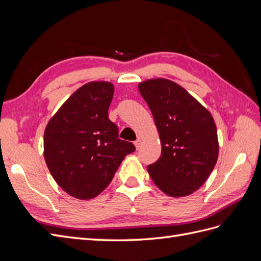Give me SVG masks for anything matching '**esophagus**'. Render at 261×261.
Segmentation results:
<instances>
[{
  "label": "esophagus",
  "instance_id": "1",
  "mask_svg": "<svg viewBox=\"0 0 261 261\" xmlns=\"http://www.w3.org/2000/svg\"><path fill=\"white\" fill-rule=\"evenodd\" d=\"M134 144H135L136 148L138 149V148L140 147V145H141V140H140V139H137V140H135V141H134Z\"/></svg>",
  "mask_w": 261,
  "mask_h": 261
}]
</instances>
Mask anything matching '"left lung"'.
Instances as JSON below:
<instances>
[{
	"label": "left lung",
	"mask_w": 261,
	"mask_h": 261,
	"mask_svg": "<svg viewBox=\"0 0 261 261\" xmlns=\"http://www.w3.org/2000/svg\"><path fill=\"white\" fill-rule=\"evenodd\" d=\"M138 88L153 115L162 146L161 156L148 165L150 177L171 197L193 194L218 160L215 121L207 109L171 81L150 80Z\"/></svg>",
	"instance_id": "obj_1"
}]
</instances>
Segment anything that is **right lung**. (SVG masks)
Returning <instances> with one entry per match:
<instances>
[{
  "mask_svg": "<svg viewBox=\"0 0 261 261\" xmlns=\"http://www.w3.org/2000/svg\"><path fill=\"white\" fill-rule=\"evenodd\" d=\"M114 87L84 85L63 105L44 130V160L55 181L68 195L91 199L111 183L124 158L136 150L118 138L108 110Z\"/></svg>",
  "mask_w": 261,
  "mask_h": 261,
  "instance_id": "add662e5",
  "label": "right lung"
}]
</instances>
